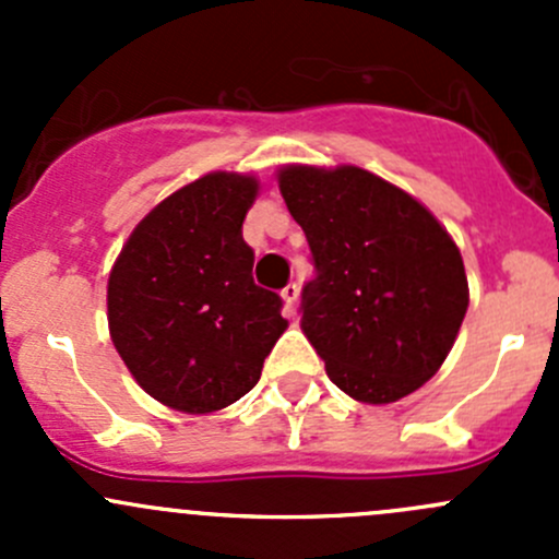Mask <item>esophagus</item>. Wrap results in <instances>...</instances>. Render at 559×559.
Listing matches in <instances>:
<instances>
[{
  "instance_id": "1",
  "label": "esophagus",
  "mask_w": 559,
  "mask_h": 559,
  "mask_svg": "<svg viewBox=\"0 0 559 559\" xmlns=\"http://www.w3.org/2000/svg\"><path fill=\"white\" fill-rule=\"evenodd\" d=\"M281 297H284V302H286V311H295V306H297V297H300V286L295 284V281H292V284H286L284 289H281Z\"/></svg>"
}]
</instances>
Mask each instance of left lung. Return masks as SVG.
<instances>
[{
	"mask_svg": "<svg viewBox=\"0 0 559 559\" xmlns=\"http://www.w3.org/2000/svg\"><path fill=\"white\" fill-rule=\"evenodd\" d=\"M278 183L311 248L300 324L330 381L370 405L416 392L465 319L460 248L425 205L359 167H284Z\"/></svg>",
	"mask_w": 559,
	"mask_h": 559,
	"instance_id": "8db88e82",
	"label": "left lung"
}]
</instances>
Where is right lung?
<instances>
[{
  "mask_svg": "<svg viewBox=\"0 0 559 559\" xmlns=\"http://www.w3.org/2000/svg\"><path fill=\"white\" fill-rule=\"evenodd\" d=\"M253 197V178L205 175L156 205L112 264V346L175 411L207 414L251 392L286 330L284 300L251 275L243 218Z\"/></svg>",
  "mask_w": 559,
  "mask_h": 559,
  "instance_id": "right-lung-1",
  "label": "right lung"
}]
</instances>
